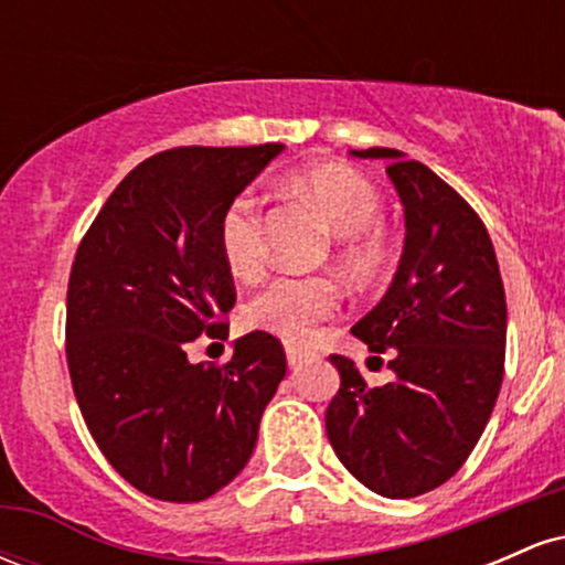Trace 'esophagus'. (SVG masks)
<instances>
[{
    "label": "esophagus",
    "mask_w": 565,
    "mask_h": 565,
    "mask_svg": "<svg viewBox=\"0 0 565 565\" xmlns=\"http://www.w3.org/2000/svg\"><path fill=\"white\" fill-rule=\"evenodd\" d=\"M284 350H287V361H289L291 366L300 364V361L308 359V350H305L302 345H295V342H287V345H284Z\"/></svg>",
    "instance_id": "1"
}]
</instances>
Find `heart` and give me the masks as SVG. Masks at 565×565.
Instances as JSON below:
<instances>
[{"mask_svg": "<svg viewBox=\"0 0 565 565\" xmlns=\"http://www.w3.org/2000/svg\"><path fill=\"white\" fill-rule=\"evenodd\" d=\"M291 185L340 233V265L359 287L380 281L393 265V242L380 220L385 201L377 185L348 164H313L291 178ZM220 260L236 278H255L265 265L260 199L236 193L217 217ZM340 305V289L323 276H276L242 308V321L252 332L281 340H305L316 321Z\"/></svg>", "mask_w": 565, "mask_h": 565, "instance_id": "heart-1", "label": "heart"}]
</instances>
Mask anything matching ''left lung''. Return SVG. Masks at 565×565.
I'll use <instances>...</instances> for the list:
<instances>
[{
	"label": "left lung",
	"mask_w": 565,
	"mask_h": 565,
	"mask_svg": "<svg viewBox=\"0 0 565 565\" xmlns=\"http://www.w3.org/2000/svg\"><path fill=\"white\" fill-rule=\"evenodd\" d=\"M353 157L391 161L406 212L391 289L350 329L372 353L391 355L395 380L372 387L353 361L329 355L340 391L327 406V436L366 489L408 499L449 481L476 449L504 377L508 302L489 231L468 201L395 148Z\"/></svg>",
	"instance_id": "left-lung-1"
}]
</instances>
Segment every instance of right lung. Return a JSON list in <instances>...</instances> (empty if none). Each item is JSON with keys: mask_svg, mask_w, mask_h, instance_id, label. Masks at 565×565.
I'll return each mask as SVG.
<instances>
[{"mask_svg": "<svg viewBox=\"0 0 565 565\" xmlns=\"http://www.w3.org/2000/svg\"><path fill=\"white\" fill-rule=\"evenodd\" d=\"M284 146H183L140 161L84 233L68 276L66 361L108 465L164 502H201L249 462L287 374L281 342L249 332L225 364H191L228 337L236 287L217 217Z\"/></svg>", "mask_w": 565, "mask_h": 565, "instance_id": "obj_1", "label": "right lung"}]
</instances>
